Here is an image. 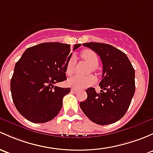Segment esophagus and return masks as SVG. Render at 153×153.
Wrapping results in <instances>:
<instances>
[{
  "mask_svg": "<svg viewBox=\"0 0 153 153\" xmlns=\"http://www.w3.org/2000/svg\"><path fill=\"white\" fill-rule=\"evenodd\" d=\"M77 91H78V89H75V88H72L71 89L72 93H75V92H77Z\"/></svg>",
  "mask_w": 153,
  "mask_h": 153,
  "instance_id": "1",
  "label": "esophagus"
}]
</instances>
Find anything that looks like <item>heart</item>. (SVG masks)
<instances>
[{"mask_svg": "<svg viewBox=\"0 0 153 153\" xmlns=\"http://www.w3.org/2000/svg\"><path fill=\"white\" fill-rule=\"evenodd\" d=\"M81 57L84 61H86L88 64L91 67L92 70H95L97 67L98 56L95 52L89 49L84 50L81 52ZM75 64H76V59L74 56H72L68 60L66 66V74L69 76H71L75 72ZM96 81V78L94 75H88V76H80V75H75L70 78L67 81V84L70 86L75 89H81V88L86 87L92 85Z\"/></svg>", "mask_w": 153, "mask_h": 153, "instance_id": "obj_1", "label": "heart"}]
</instances>
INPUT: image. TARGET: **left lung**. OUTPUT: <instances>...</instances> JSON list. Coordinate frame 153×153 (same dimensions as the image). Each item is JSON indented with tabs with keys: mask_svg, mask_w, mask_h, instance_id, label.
I'll use <instances>...</instances> for the list:
<instances>
[{
	"mask_svg": "<svg viewBox=\"0 0 153 153\" xmlns=\"http://www.w3.org/2000/svg\"><path fill=\"white\" fill-rule=\"evenodd\" d=\"M100 57L102 63L100 92L86 90L87 98L80 102L84 114L100 125L114 123L128 111L135 93V70L126 54L111 45L99 42L83 43Z\"/></svg>",
	"mask_w": 153,
	"mask_h": 153,
	"instance_id": "1",
	"label": "left lung"
}]
</instances>
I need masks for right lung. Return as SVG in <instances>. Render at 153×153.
<instances>
[{"instance_id":"1","label":"right lung","mask_w":153,"mask_h":153,"mask_svg":"<svg viewBox=\"0 0 153 153\" xmlns=\"http://www.w3.org/2000/svg\"><path fill=\"white\" fill-rule=\"evenodd\" d=\"M81 46L77 44L73 51ZM70 45L45 42L28 48L15 64L11 92L16 108L33 123H44L57 116L62 99L70 88L56 83L65 81L66 66L71 58Z\"/></svg>"}]
</instances>
